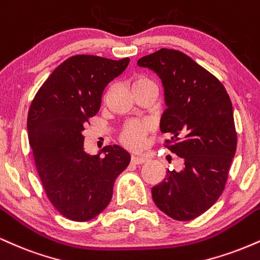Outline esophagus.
Masks as SVG:
<instances>
[{
  "label": "esophagus",
  "instance_id": "1",
  "mask_svg": "<svg viewBox=\"0 0 260 260\" xmlns=\"http://www.w3.org/2000/svg\"><path fill=\"white\" fill-rule=\"evenodd\" d=\"M146 161H147V158L142 157V155H133V157H131V163L136 164V166L146 163Z\"/></svg>",
  "mask_w": 260,
  "mask_h": 260
}]
</instances>
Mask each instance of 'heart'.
Returning a JSON list of instances; mask_svg holds the SVG:
<instances>
[{"label":"heart","instance_id":"obj_1","mask_svg":"<svg viewBox=\"0 0 260 260\" xmlns=\"http://www.w3.org/2000/svg\"><path fill=\"white\" fill-rule=\"evenodd\" d=\"M154 85L149 79L142 75H137L131 80L134 92L139 88ZM148 133V125L139 121H130L125 124L123 129L119 133V142L129 149H140L143 147L146 142V136Z\"/></svg>","mask_w":260,"mask_h":260}]
</instances>
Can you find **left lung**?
<instances>
[{
	"mask_svg": "<svg viewBox=\"0 0 260 260\" xmlns=\"http://www.w3.org/2000/svg\"><path fill=\"white\" fill-rule=\"evenodd\" d=\"M137 66L161 80L167 109L160 130L172 136L167 147L184 160L180 172L167 170L152 187V198L170 218L192 220L218 201L226 184L237 145L231 100L214 75L180 51L161 48Z\"/></svg>",
	"mask_w": 260,
	"mask_h": 260,
	"instance_id": "1",
	"label": "left lung"
}]
</instances>
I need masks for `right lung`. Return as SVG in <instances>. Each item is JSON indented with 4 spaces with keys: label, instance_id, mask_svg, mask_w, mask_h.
<instances>
[{
    "label": "right lung",
    "instance_id": "1",
    "mask_svg": "<svg viewBox=\"0 0 260 260\" xmlns=\"http://www.w3.org/2000/svg\"><path fill=\"white\" fill-rule=\"evenodd\" d=\"M129 62L70 57L52 72L30 106L27 137L36 169L48 200L70 220L99 215L111 202L115 179L130 163V154L118 145L88 154L82 135L99 112L106 86Z\"/></svg>",
    "mask_w": 260,
    "mask_h": 260
}]
</instances>
